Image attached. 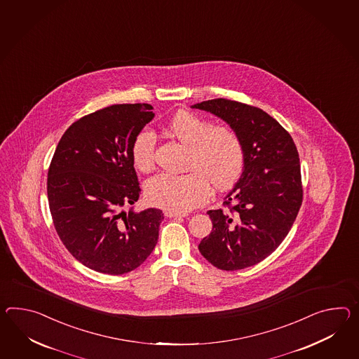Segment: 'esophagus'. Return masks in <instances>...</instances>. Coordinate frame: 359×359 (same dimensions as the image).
I'll return each mask as SVG.
<instances>
[{
    "label": "esophagus",
    "instance_id": "34e87169",
    "mask_svg": "<svg viewBox=\"0 0 359 359\" xmlns=\"http://www.w3.org/2000/svg\"><path fill=\"white\" fill-rule=\"evenodd\" d=\"M165 215H166L167 218H184L188 214L187 212H179V211L165 210Z\"/></svg>",
    "mask_w": 359,
    "mask_h": 359
}]
</instances>
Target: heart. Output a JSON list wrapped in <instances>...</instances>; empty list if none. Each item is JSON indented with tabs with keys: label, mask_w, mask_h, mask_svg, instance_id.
<instances>
[{
	"label": "heart",
	"mask_w": 359,
	"mask_h": 359,
	"mask_svg": "<svg viewBox=\"0 0 359 359\" xmlns=\"http://www.w3.org/2000/svg\"><path fill=\"white\" fill-rule=\"evenodd\" d=\"M167 131L188 147L183 175L159 174L147 183L148 201L167 210L188 211L209 198V183L219 191L231 188L244 171L243 141L228 126L210 122L191 111H177L167 123ZM157 139L150 130L139 132L132 142V163L141 172L154 167Z\"/></svg>",
	"instance_id": "heart-1"
}]
</instances>
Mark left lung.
Instances as JSON below:
<instances>
[{
    "label": "left lung",
    "instance_id": "left-lung-1",
    "mask_svg": "<svg viewBox=\"0 0 359 359\" xmlns=\"http://www.w3.org/2000/svg\"><path fill=\"white\" fill-rule=\"evenodd\" d=\"M218 116L243 141L245 166L223 205L209 210V236L198 245L209 262L236 271L261 262L281 244L302 203L299 157L280 123L258 107L226 98L192 105Z\"/></svg>",
    "mask_w": 359,
    "mask_h": 359
}]
</instances>
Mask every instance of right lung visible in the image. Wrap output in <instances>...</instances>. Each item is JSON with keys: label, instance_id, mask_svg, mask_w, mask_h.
<instances>
[{"label": "right lung", "instance_id": "1", "mask_svg": "<svg viewBox=\"0 0 359 359\" xmlns=\"http://www.w3.org/2000/svg\"><path fill=\"white\" fill-rule=\"evenodd\" d=\"M149 104L101 109L63 133L48 171V200L63 245L88 269L122 275L157 244L162 210L136 212L140 185L132 142L154 113Z\"/></svg>", "mask_w": 359, "mask_h": 359}]
</instances>
